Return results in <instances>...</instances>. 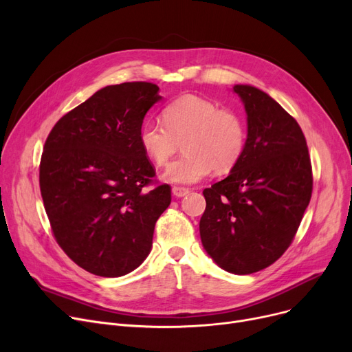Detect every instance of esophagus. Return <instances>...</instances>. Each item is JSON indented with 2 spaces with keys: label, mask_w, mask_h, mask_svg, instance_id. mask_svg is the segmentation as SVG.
Wrapping results in <instances>:
<instances>
[{
  "label": "esophagus",
  "mask_w": 352,
  "mask_h": 352,
  "mask_svg": "<svg viewBox=\"0 0 352 352\" xmlns=\"http://www.w3.org/2000/svg\"><path fill=\"white\" fill-rule=\"evenodd\" d=\"M187 194H190V190L186 188V187H173V195L177 197V198L186 197Z\"/></svg>",
  "instance_id": "1"
}]
</instances>
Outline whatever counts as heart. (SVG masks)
I'll return each mask as SVG.
<instances>
[{
	"label": "heart",
	"instance_id": "obj_1",
	"mask_svg": "<svg viewBox=\"0 0 352 352\" xmlns=\"http://www.w3.org/2000/svg\"><path fill=\"white\" fill-rule=\"evenodd\" d=\"M162 124L145 121L140 128V144L151 162L164 168L178 153L165 179L194 184L214 170L228 174L243 160L248 129L244 117L234 108H221L218 102L198 96H184L166 105Z\"/></svg>",
	"mask_w": 352,
	"mask_h": 352
}]
</instances>
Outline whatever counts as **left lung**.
I'll return each instance as SVG.
<instances>
[{"label": "left lung", "mask_w": 352, "mask_h": 352, "mask_svg": "<svg viewBox=\"0 0 352 352\" xmlns=\"http://www.w3.org/2000/svg\"><path fill=\"white\" fill-rule=\"evenodd\" d=\"M248 116L243 160L202 191V245L228 272L261 271L288 250L312 194V166L298 122L268 94L234 85Z\"/></svg>", "instance_id": "obj_1"}]
</instances>
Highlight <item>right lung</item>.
Segmentation results:
<instances>
[{
	"instance_id": "1",
	"label": "right lung",
	"mask_w": 352,
	"mask_h": 352,
	"mask_svg": "<svg viewBox=\"0 0 352 352\" xmlns=\"http://www.w3.org/2000/svg\"><path fill=\"white\" fill-rule=\"evenodd\" d=\"M158 89L145 81L108 85L61 117L45 140L40 190L54 238L94 275L135 270L171 202V187L160 186L140 144Z\"/></svg>"
}]
</instances>
